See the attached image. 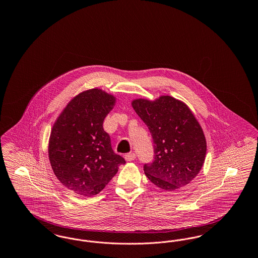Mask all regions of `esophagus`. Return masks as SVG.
<instances>
[{"label":"esophagus","instance_id":"34e87169","mask_svg":"<svg viewBox=\"0 0 258 258\" xmlns=\"http://www.w3.org/2000/svg\"><path fill=\"white\" fill-rule=\"evenodd\" d=\"M135 158H136V156H135V153H130V154H126L125 156H124V159L126 160H135Z\"/></svg>","mask_w":258,"mask_h":258}]
</instances>
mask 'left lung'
<instances>
[{
    "mask_svg": "<svg viewBox=\"0 0 258 258\" xmlns=\"http://www.w3.org/2000/svg\"><path fill=\"white\" fill-rule=\"evenodd\" d=\"M132 105L154 141V161L144 165L148 179L164 190L189 184L201 170L207 151L205 135L194 113L170 96L155 100L136 98Z\"/></svg>",
    "mask_w": 258,
    "mask_h": 258,
    "instance_id": "left-lung-1",
    "label": "left lung"
}]
</instances>
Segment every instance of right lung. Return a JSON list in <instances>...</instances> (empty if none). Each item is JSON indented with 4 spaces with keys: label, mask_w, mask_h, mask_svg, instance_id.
<instances>
[{
    "label": "right lung",
    "mask_w": 258,
    "mask_h": 258,
    "mask_svg": "<svg viewBox=\"0 0 258 258\" xmlns=\"http://www.w3.org/2000/svg\"><path fill=\"white\" fill-rule=\"evenodd\" d=\"M116 98L94 88L75 96L51 130L50 164L62 185L76 195L99 194L125 160L112 150L102 123Z\"/></svg>",
    "instance_id": "1"
}]
</instances>
